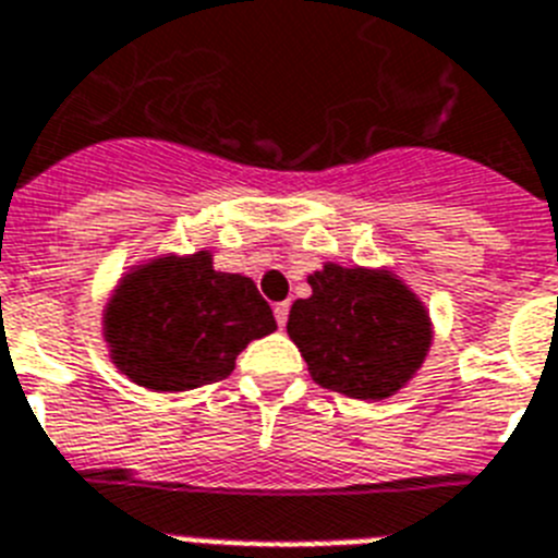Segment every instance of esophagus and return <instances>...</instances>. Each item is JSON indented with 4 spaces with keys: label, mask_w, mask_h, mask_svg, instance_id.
Masks as SVG:
<instances>
[{
    "label": "esophagus",
    "mask_w": 558,
    "mask_h": 558,
    "mask_svg": "<svg viewBox=\"0 0 558 558\" xmlns=\"http://www.w3.org/2000/svg\"><path fill=\"white\" fill-rule=\"evenodd\" d=\"M288 313H290V304H288V302H279V304H276V307H274L276 325H279V327L288 325Z\"/></svg>",
    "instance_id": "esophagus-1"
}]
</instances>
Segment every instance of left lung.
I'll return each instance as SVG.
<instances>
[{"label": "left lung", "mask_w": 558, "mask_h": 558, "mask_svg": "<svg viewBox=\"0 0 558 558\" xmlns=\"http://www.w3.org/2000/svg\"><path fill=\"white\" fill-rule=\"evenodd\" d=\"M307 282L313 293L290 307L288 336L318 387L384 401L421 369L432 322L401 279L327 262Z\"/></svg>", "instance_id": "left-lung-1"}]
</instances>
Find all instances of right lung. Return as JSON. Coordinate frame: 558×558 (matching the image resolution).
<instances>
[{"instance_id": "1", "label": "right lung", "mask_w": 558, "mask_h": 558, "mask_svg": "<svg viewBox=\"0 0 558 558\" xmlns=\"http://www.w3.org/2000/svg\"><path fill=\"white\" fill-rule=\"evenodd\" d=\"M274 330V311L256 284L214 270L208 251L137 265L104 313L116 366L151 392H185L228 378L236 355Z\"/></svg>"}]
</instances>
